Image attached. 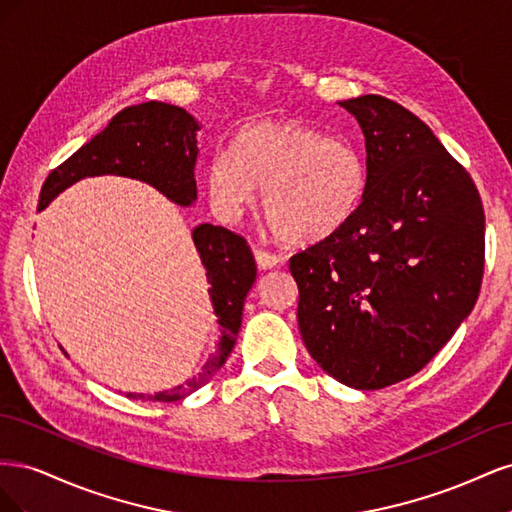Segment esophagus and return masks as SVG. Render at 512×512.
I'll return each instance as SVG.
<instances>
[{"mask_svg": "<svg viewBox=\"0 0 512 512\" xmlns=\"http://www.w3.org/2000/svg\"><path fill=\"white\" fill-rule=\"evenodd\" d=\"M254 258H256L260 269H273V267L280 265V258L271 254V252H267V250H260V247H256V250H254Z\"/></svg>", "mask_w": 512, "mask_h": 512, "instance_id": "obj_1", "label": "esophagus"}]
</instances>
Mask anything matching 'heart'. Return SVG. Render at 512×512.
<instances>
[{
	"instance_id": "b5f03b06",
	"label": "heart",
	"mask_w": 512,
	"mask_h": 512,
	"mask_svg": "<svg viewBox=\"0 0 512 512\" xmlns=\"http://www.w3.org/2000/svg\"><path fill=\"white\" fill-rule=\"evenodd\" d=\"M260 185L258 209L273 235L290 245L333 237L359 209L367 164L359 147L301 121H254L232 151L207 164V190L222 218H237Z\"/></svg>"
}]
</instances>
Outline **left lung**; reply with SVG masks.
Returning <instances> with one entry per match:
<instances>
[{
    "label": "left lung",
    "mask_w": 512,
    "mask_h": 512,
    "mask_svg": "<svg viewBox=\"0 0 512 512\" xmlns=\"http://www.w3.org/2000/svg\"><path fill=\"white\" fill-rule=\"evenodd\" d=\"M367 185L333 237L290 258L307 352L352 389L421 371L468 318L485 269L480 194L429 126L401 104L361 96Z\"/></svg>",
    "instance_id": "left-lung-1"
}]
</instances>
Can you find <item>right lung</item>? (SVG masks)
I'll return each mask as SVG.
<instances>
[{
    "label": "right lung",
    "instance_id": "right-lung-1",
    "mask_svg": "<svg viewBox=\"0 0 512 512\" xmlns=\"http://www.w3.org/2000/svg\"><path fill=\"white\" fill-rule=\"evenodd\" d=\"M196 119L183 108L166 102H145L123 108L108 126L85 143L79 151L59 164L46 177L40 192V209L83 177L121 175L141 179L181 207L196 200L194 166L198 158ZM192 239L211 284L209 294L222 337L215 354L198 376L175 389L143 395L128 393L132 399L179 401L198 391L228 359L241 329L243 303L256 282V262L250 245L224 226L200 224Z\"/></svg>",
    "mask_w": 512,
    "mask_h": 512
}]
</instances>
